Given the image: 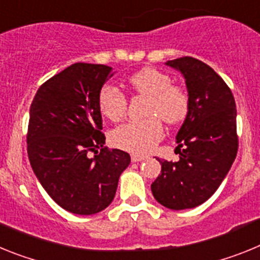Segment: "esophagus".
Returning a JSON list of instances; mask_svg holds the SVG:
<instances>
[{
    "label": "esophagus",
    "mask_w": 260,
    "mask_h": 260,
    "mask_svg": "<svg viewBox=\"0 0 260 260\" xmlns=\"http://www.w3.org/2000/svg\"><path fill=\"white\" fill-rule=\"evenodd\" d=\"M146 156H139V155H132V161L133 162H139V161H143L146 160Z\"/></svg>",
    "instance_id": "obj_1"
}]
</instances>
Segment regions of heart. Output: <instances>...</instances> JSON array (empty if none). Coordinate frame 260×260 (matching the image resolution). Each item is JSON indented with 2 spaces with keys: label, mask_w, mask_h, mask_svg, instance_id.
I'll return each mask as SVG.
<instances>
[{
  "label": "heart",
  "mask_w": 260,
  "mask_h": 260,
  "mask_svg": "<svg viewBox=\"0 0 260 260\" xmlns=\"http://www.w3.org/2000/svg\"><path fill=\"white\" fill-rule=\"evenodd\" d=\"M128 86L138 95L147 98L146 116L141 121H128L112 133V142L134 153H148L162 137L161 118L168 125H177L190 109L189 93L172 84V78L153 68H144L128 78ZM99 109L107 118L118 121L127 109V99L118 88L105 86L99 95Z\"/></svg>",
  "instance_id": "1"
}]
</instances>
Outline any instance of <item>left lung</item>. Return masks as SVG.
<instances>
[{"label":"left lung","mask_w":260,"mask_h":260,"mask_svg":"<svg viewBox=\"0 0 260 260\" xmlns=\"http://www.w3.org/2000/svg\"><path fill=\"white\" fill-rule=\"evenodd\" d=\"M183 75L190 109L180 132L178 161L158 160L161 174L151 185L156 201L171 210H187L212 197L228 174L238 150L233 93L212 68L192 57L167 62Z\"/></svg>","instance_id":"8db88e82"}]
</instances>
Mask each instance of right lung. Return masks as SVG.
Masks as SVG:
<instances>
[{
  "instance_id": "obj_1",
  "label": "right lung",
  "mask_w": 260,
  "mask_h": 260,
  "mask_svg": "<svg viewBox=\"0 0 260 260\" xmlns=\"http://www.w3.org/2000/svg\"><path fill=\"white\" fill-rule=\"evenodd\" d=\"M113 75L78 62L38 89L29 108L27 153L39 182L59 207L93 215L112 203L130 155L108 150L99 95Z\"/></svg>"
}]
</instances>
